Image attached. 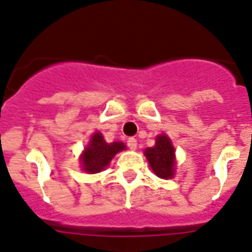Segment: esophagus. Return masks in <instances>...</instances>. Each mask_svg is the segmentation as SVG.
Listing matches in <instances>:
<instances>
[{
  "mask_svg": "<svg viewBox=\"0 0 252 252\" xmlns=\"http://www.w3.org/2000/svg\"><path fill=\"white\" fill-rule=\"evenodd\" d=\"M126 144H128V147H129V149H136V147H137V140L134 139V137H129V139L126 140Z\"/></svg>",
  "mask_w": 252,
  "mask_h": 252,
  "instance_id": "1",
  "label": "esophagus"
}]
</instances>
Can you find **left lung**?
I'll use <instances>...</instances> for the list:
<instances>
[{
    "label": "left lung",
    "instance_id": "obj_1",
    "mask_svg": "<svg viewBox=\"0 0 252 252\" xmlns=\"http://www.w3.org/2000/svg\"><path fill=\"white\" fill-rule=\"evenodd\" d=\"M156 145L145 149L149 165L153 172L160 178H172L174 174V148L168 136L160 134Z\"/></svg>",
    "mask_w": 252,
    "mask_h": 252
}]
</instances>
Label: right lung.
<instances>
[{
  "label": "right lung",
  "instance_id": "right-lung-1",
  "mask_svg": "<svg viewBox=\"0 0 252 252\" xmlns=\"http://www.w3.org/2000/svg\"><path fill=\"white\" fill-rule=\"evenodd\" d=\"M123 149H126V145L123 143H105L101 133L96 132L82 156L83 169L88 173L100 172L111 162L115 155Z\"/></svg>",
  "mask_w": 252,
  "mask_h": 252
}]
</instances>
